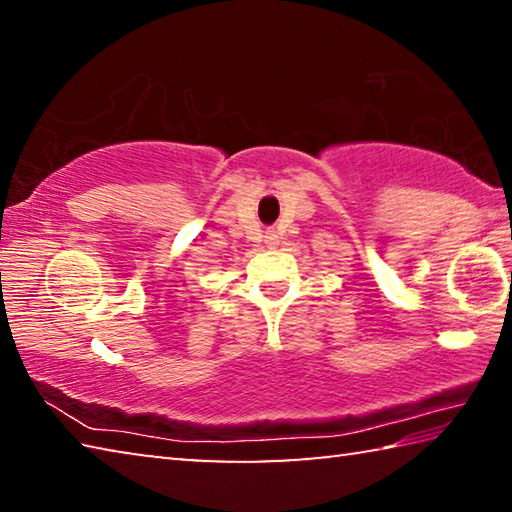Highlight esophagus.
<instances>
[{"instance_id": "esophagus-1", "label": "esophagus", "mask_w": 512, "mask_h": 512, "mask_svg": "<svg viewBox=\"0 0 512 512\" xmlns=\"http://www.w3.org/2000/svg\"><path fill=\"white\" fill-rule=\"evenodd\" d=\"M277 239H280V237H277L275 230H268V232H266V244H268V246H275Z\"/></svg>"}]
</instances>
